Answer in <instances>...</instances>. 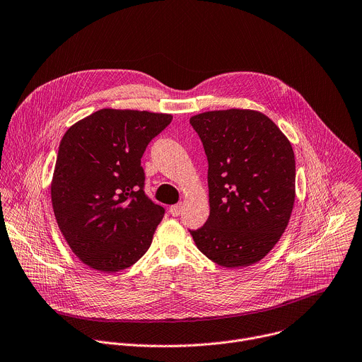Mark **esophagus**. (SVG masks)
Wrapping results in <instances>:
<instances>
[{"label": "esophagus", "mask_w": 362, "mask_h": 362, "mask_svg": "<svg viewBox=\"0 0 362 362\" xmlns=\"http://www.w3.org/2000/svg\"><path fill=\"white\" fill-rule=\"evenodd\" d=\"M181 211H182V204H175V206L170 207V213L174 217H178L181 214Z\"/></svg>", "instance_id": "esophagus-1"}]
</instances>
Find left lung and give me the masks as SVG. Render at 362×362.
<instances>
[{
    "instance_id": "1",
    "label": "left lung",
    "mask_w": 362,
    "mask_h": 362,
    "mask_svg": "<svg viewBox=\"0 0 362 362\" xmlns=\"http://www.w3.org/2000/svg\"><path fill=\"white\" fill-rule=\"evenodd\" d=\"M189 124L209 160L210 216L189 230L214 263L234 269L262 260L286 230L295 203V153L266 115L249 109L195 115Z\"/></svg>"
}]
</instances>
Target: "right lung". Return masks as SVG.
I'll list each match as a JSON object with an SVG mask.
<instances>
[{
    "label": "right lung",
    "mask_w": 362,
    "mask_h": 362,
    "mask_svg": "<svg viewBox=\"0 0 362 362\" xmlns=\"http://www.w3.org/2000/svg\"><path fill=\"white\" fill-rule=\"evenodd\" d=\"M173 120L146 110L100 109L64 134L52 181V204L73 253L115 273L149 249L164 207L145 194L141 158Z\"/></svg>",
    "instance_id": "1"
}]
</instances>
